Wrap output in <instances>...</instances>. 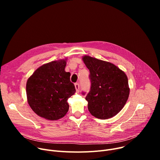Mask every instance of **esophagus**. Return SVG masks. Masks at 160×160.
<instances>
[{
    "label": "esophagus",
    "mask_w": 160,
    "mask_h": 160,
    "mask_svg": "<svg viewBox=\"0 0 160 160\" xmlns=\"http://www.w3.org/2000/svg\"><path fill=\"white\" fill-rule=\"evenodd\" d=\"M74 86H75V88H76V90H77V92H78L80 91V85L78 83H76L74 84Z\"/></svg>",
    "instance_id": "34e87169"
}]
</instances>
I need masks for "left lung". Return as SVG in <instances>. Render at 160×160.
Segmentation results:
<instances>
[{
    "label": "left lung",
    "mask_w": 160,
    "mask_h": 160,
    "mask_svg": "<svg viewBox=\"0 0 160 160\" xmlns=\"http://www.w3.org/2000/svg\"><path fill=\"white\" fill-rule=\"evenodd\" d=\"M83 61L89 70L91 88L86 97L91 114L107 119L118 113L128 98V78L119 67L89 56ZM83 95L85 92H82Z\"/></svg>",
    "instance_id": "8db88e82"
}]
</instances>
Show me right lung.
<instances>
[{
	"label": "right lung",
	"instance_id": "add662e5",
	"mask_svg": "<svg viewBox=\"0 0 160 160\" xmlns=\"http://www.w3.org/2000/svg\"><path fill=\"white\" fill-rule=\"evenodd\" d=\"M65 60L44 64L35 71L27 83V96L32 110L48 120L62 118L69 110L67 99L74 94Z\"/></svg>",
	"mask_w": 160,
	"mask_h": 160
}]
</instances>
